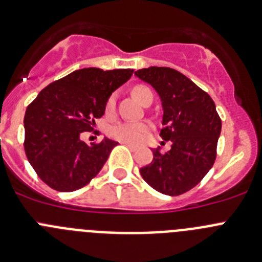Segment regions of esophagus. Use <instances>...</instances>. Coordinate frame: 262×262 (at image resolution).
<instances>
[{"label":"esophagus","instance_id":"esophagus-1","mask_svg":"<svg viewBox=\"0 0 262 262\" xmlns=\"http://www.w3.org/2000/svg\"><path fill=\"white\" fill-rule=\"evenodd\" d=\"M121 143H124V145H126V146H128V147L130 148V150H137V146L132 145V143H128V142H121Z\"/></svg>","mask_w":262,"mask_h":262}]
</instances>
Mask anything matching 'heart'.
<instances>
[{
    "label": "heart",
    "instance_id": "obj_1",
    "mask_svg": "<svg viewBox=\"0 0 262 262\" xmlns=\"http://www.w3.org/2000/svg\"><path fill=\"white\" fill-rule=\"evenodd\" d=\"M151 93L146 86L142 84H137L133 87L132 94L136 99H138L141 103L143 102L146 94ZM115 108H116V95L108 96L107 102H105V115L111 116L114 115ZM151 129V124L148 121H120L116 124H112L110 128L107 129V134L114 138V140L119 141V142H128L132 145H138L145 140L146 134Z\"/></svg>",
    "mask_w": 262,
    "mask_h": 262
}]
</instances>
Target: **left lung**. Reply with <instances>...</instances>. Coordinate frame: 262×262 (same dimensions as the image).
Listing matches in <instances>:
<instances>
[{
	"label": "left lung",
	"instance_id": "left-lung-1",
	"mask_svg": "<svg viewBox=\"0 0 262 262\" xmlns=\"http://www.w3.org/2000/svg\"><path fill=\"white\" fill-rule=\"evenodd\" d=\"M134 74L159 94L163 105L160 137L171 150L152 151V162L140 169L143 180L158 192L179 195L194 188L216 158L222 121L213 99L194 82L171 68L151 67Z\"/></svg>",
	"mask_w": 262,
	"mask_h": 262
}]
</instances>
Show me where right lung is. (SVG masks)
I'll use <instances>...</instances> for the list:
<instances>
[{
  "mask_svg": "<svg viewBox=\"0 0 262 262\" xmlns=\"http://www.w3.org/2000/svg\"><path fill=\"white\" fill-rule=\"evenodd\" d=\"M132 69L86 68L52 82L25 115V151L41 180L58 192L90 183L117 142L104 138L87 145L79 138L104 115L108 96L125 83Z\"/></svg>",
  "mask_w": 262,
  "mask_h": 262,
  "instance_id": "1",
  "label": "right lung"
}]
</instances>
